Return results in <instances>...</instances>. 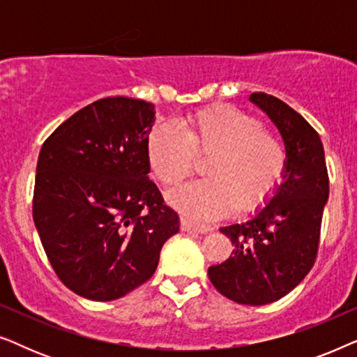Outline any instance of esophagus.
I'll list each match as a JSON object with an SVG mask.
<instances>
[{
  "label": "esophagus",
  "instance_id": "34e87169",
  "mask_svg": "<svg viewBox=\"0 0 357 357\" xmlns=\"http://www.w3.org/2000/svg\"><path fill=\"white\" fill-rule=\"evenodd\" d=\"M180 227H182V231H193V232H199V234L211 232V227H209V226H202V224H195V222H192L188 218H185V216L180 218Z\"/></svg>",
  "mask_w": 357,
  "mask_h": 357
}]
</instances>
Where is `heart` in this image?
<instances>
[{"instance_id":"b5f03b06","label":"heart","mask_w":357,"mask_h":357,"mask_svg":"<svg viewBox=\"0 0 357 357\" xmlns=\"http://www.w3.org/2000/svg\"><path fill=\"white\" fill-rule=\"evenodd\" d=\"M195 155H208L206 178L169 193V202L198 221H214L237 208L263 206L286 170L284 141L242 109L213 104L183 116L177 126L159 123L146 139L151 174L175 187L193 174Z\"/></svg>"}]
</instances>
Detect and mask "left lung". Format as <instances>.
Listing matches in <instances>:
<instances>
[{"instance_id":"8db88e82","label":"left lung","mask_w":357,"mask_h":357,"mask_svg":"<svg viewBox=\"0 0 357 357\" xmlns=\"http://www.w3.org/2000/svg\"><path fill=\"white\" fill-rule=\"evenodd\" d=\"M250 100L284 139V182L257 216L221 227L234 245L232 257L209 266L208 276L227 299L265 305L289 294L314 266L330 180L324 144L309 121L265 92H253Z\"/></svg>"}]
</instances>
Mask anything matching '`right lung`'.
Segmentation results:
<instances>
[{"label":"right lung","instance_id":"1","mask_svg":"<svg viewBox=\"0 0 357 357\" xmlns=\"http://www.w3.org/2000/svg\"><path fill=\"white\" fill-rule=\"evenodd\" d=\"M154 105L105 97L76 112L43 143L32 216L68 289L115 301L154 275L178 214L148 178Z\"/></svg>","mask_w":357,"mask_h":357}]
</instances>
